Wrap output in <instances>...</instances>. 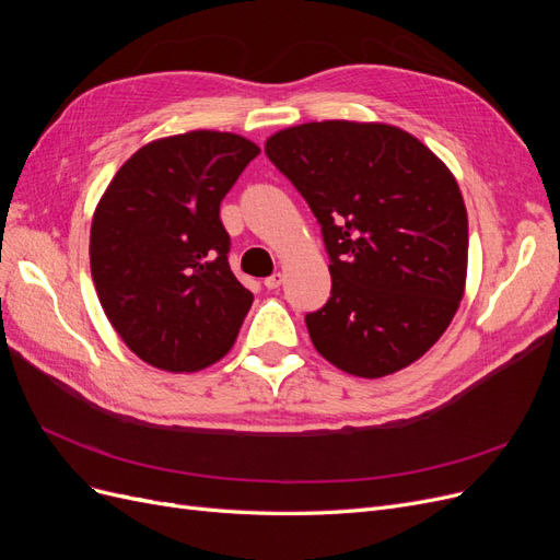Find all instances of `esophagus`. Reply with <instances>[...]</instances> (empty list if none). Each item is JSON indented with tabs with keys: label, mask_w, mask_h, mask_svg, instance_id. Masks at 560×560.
<instances>
[{
	"label": "esophagus",
	"mask_w": 560,
	"mask_h": 560,
	"mask_svg": "<svg viewBox=\"0 0 560 560\" xmlns=\"http://www.w3.org/2000/svg\"><path fill=\"white\" fill-rule=\"evenodd\" d=\"M280 284H282V273H273V276H268V278L264 280L266 290H278Z\"/></svg>",
	"instance_id": "esophagus-1"
}]
</instances>
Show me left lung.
<instances>
[{
	"instance_id": "obj_1",
	"label": "left lung",
	"mask_w": 560,
	"mask_h": 560,
	"mask_svg": "<svg viewBox=\"0 0 560 560\" xmlns=\"http://www.w3.org/2000/svg\"><path fill=\"white\" fill-rule=\"evenodd\" d=\"M266 156L315 214L331 296L306 315L322 358L352 376L409 366L446 331L467 276V210L448 167L385 124L276 132Z\"/></svg>"
}]
</instances>
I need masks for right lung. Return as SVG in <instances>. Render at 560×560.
Segmentation results:
<instances>
[{
    "label": "right lung",
    "mask_w": 560,
    "mask_h": 560,
    "mask_svg": "<svg viewBox=\"0 0 560 560\" xmlns=\"http://www.w3.org/2000/svg\"><path fill=\"white\" fill-rule=\"evenodd\" d=\"M259 147L194 130L142 147L97 202L91 273L112 327L151 366L198 371L224 358L252 306L229 266L219 206Z\"/></svg>",
    "instance_id": "obj_1"
}]
</instances>
